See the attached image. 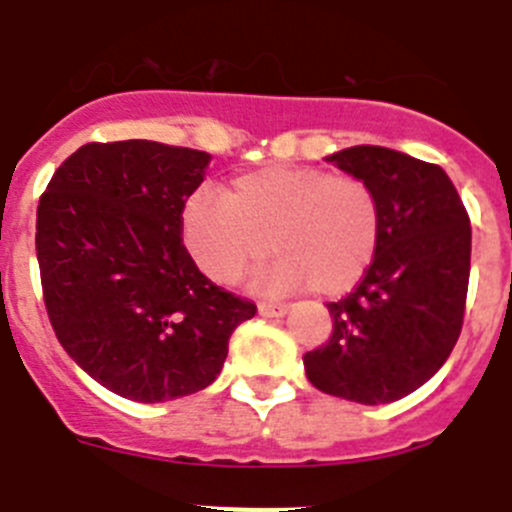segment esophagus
I'll use <instances>...</instances> for the list:
<instances>
[{
    "label": "esophagus",
    "mask_w": 512,
    "mask_h": 512,
    "mask_svg": "<svg viewBox=\"0 0 512 512\" xmlns=\"http://www.w3.org/2000/svg\"><path fill=\"white\" fill-rule=\"evenodd\" d=\"M259 315H264V318H284V315H287V307L271 305V302H261Z\"/></svg>",
    "instance_id": "1"
}]
</instances>
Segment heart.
<instances>
[{"label":"heart","instance_id":"heart-1","mask_svg":"<svg viewBox=\"0 0 512 512\" xmlns=\"http://www.w3.org/2000/svg\"><path fill=\"white\" fill-rule=\"evenodd\" d=\"M382 210L359 176L318 166L266 164L238 174L225 194L200 189L182 212V238L194 264L217 284L253 271L259 295L279 297L310 287L338 297L361 282L374 261Z\"/></svg>","mask_w":512,"mask_h":512}]
</instances>
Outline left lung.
Returning a JSON list of instances; mask_svg holds the SVG:
<instances>
[{
	"mask_svg": "<svg viewBox=\"0 0 512 512\" xmlns=\"http://www.w3.org/2000/svg\"><path fill=\"white\" fill-rule=\"evenodd\" d=\"M325 161L374 189L382 230L359 287L328 302L333 336L302 361L325 395L384 405L418 390L454 351L469 284V215L446 171L408 153L354 146Z\"/></svg>",
	"mask_w": 512,
	"mask_h": 512,
	"instance_id": "1",
	"label": "left lung"
}]
</instances>
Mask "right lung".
Segmentation results:
<instances>
[{"mask_svg": "<svg viewBox=\"0 0 512 512\" xmlns=\"http://www.w3.org/2000/svg\"><path fill=\"white\" fill-rule=\"evenodd\" d=\"M210 153L153 140L87 143L38 205L45 310L66 354L135 402L194 395L215 382L228 341L256 305L197 269L182 212Z\"/></svg>", "mask_w": 512, "mask_h": 512, "instance_id": "right-lung-1", "label": "right lung"}]
</instances>
